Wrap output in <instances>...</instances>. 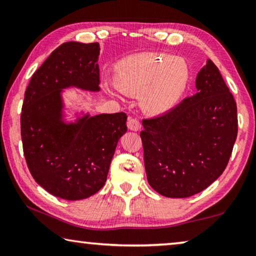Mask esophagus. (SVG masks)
Instances as JSON below:
<instances>
[{
  "label": "esophagus",
  "mask_w": 256,
  "mask_h": 256,
  "mask_svg": "<svg viewBox=\"0 0 256 256\" xmlns=\"http://www.w3.org/2000/svg\"><path fill=\"white\" fill-rule=\"evenodd\" d=\"M128 128L131 130V131H138L141 128V123L138 122L136 118H130L128 120Z\"/></svg>",
  "instance_id": "34e87169"
}]
</instances>
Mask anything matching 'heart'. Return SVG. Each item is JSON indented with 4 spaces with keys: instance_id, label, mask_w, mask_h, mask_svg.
<instances>
[{
    "instance_id": "b5f03b06",
    "label": "heart",
    "mask_w": 256,
    "mask_h": 256,
    "mask_svg": "<svg viewBox=\"0 0 256 256\" xmlns=\"http://www.w3.org/2000/svg\"><path fill=\"white\" fill-rule=\"evenodd\" d=\"M188 82V68L174 60L142 53L128 58L120 70L118 88L124 92H141L142 107L152 115H160L172 110L185 92Z\"/></svg>"
}]
</instances>
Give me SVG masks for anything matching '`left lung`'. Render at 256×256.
<instances>
[{
	"label": "left lung",
	"instance_id": "1",
	"mask_svg": "<svg viewBox=\"0 0 256 256\" xmlns=\"http://www.w3.org/2000/svg\"><path fill=\"white\" fill-rule=\"evenodd\" d=\"M198 92L158 118L144 120L146 178L167 198L206 190L227 167L237 138V107L211 60L198 73Z\"/></svg>",
	"mask_w": 256,
	"mask_h": 256
}]
</instances>
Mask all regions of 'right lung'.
<instances>
[{
    "label": "right lung",
    "instance_id": "1",
    "mask_svg": "<svg viewBox=\"0 0 256 256\" xmlns=\"http://www.w3.org/2000/svg\"><path fill=\"white\" fill-rule=\"evenodd\" d=\"M98 42H68L58 46L34 73L21 110V138L34 180L64 200L97 193L107 180L120 136L128 131L125 112H76L66 122L63 90L98 92Z\"/></svg>",
    "mask_w": 256,
    "mask_h": 256
}]
</instances>
